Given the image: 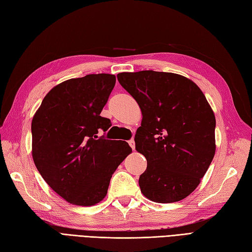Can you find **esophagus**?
I'll use <instances>...</instances> for the list:
<instances>
[{
	"instance_id": "1",
	"label": "esophagus",
	"mask_w": 252,
	"mask_h": 252,
	"mask_svg": "<svg viewBox=\"0 0 252 252\" xmlns=\"http://www.w3.org/2000/svg\"><path fill=\"white\" fill-rule=\"evenodd\" d=\"M128 145L131 146V148L134 150L135 149V142H134V139H130L128 140Z\"/></svg>"
}]
</instances>
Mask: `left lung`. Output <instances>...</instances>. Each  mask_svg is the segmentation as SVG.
Segmentation results:
<instances>
[{
  "label": "left lung",
  "instance_id": "obj_1",
  "mask_svg": "<svg viewBox=\"0 0 252 252\" xmlns=\"http://www.w3.org/2000/svg\"><path fill=\"white\" fill-rule=\"evenodd\" d=\"M117 78L143 114L134 137L136 150L147 159L140 191L157 203L183 200L200 184L216 151V119L205 95L174 73L140 71Z\"/></svg>",
  "mask_w": 252,
  "mask_h": 252
}]
</instances>
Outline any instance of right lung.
<instances>
[{"label":"right lung","mask_w":252,"mask_h":252,"mask_svg":"<svg viewBox=\"0 0 252 252\" xmlns=\"http://www.w3.org/2000/svg\"><path fill=\"white\" fill-rule=\"evenodd\" d=\"M116 76L72 78L47 93L31 126L32 156L39 174L64 200L91 206L107 194L110 178L132 148L97 136L112 126L99 116Z\"/></svg>","instance_id":"right-lung-1"}]
</instances>
